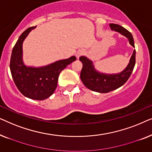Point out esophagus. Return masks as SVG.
<instances>
[{
  "label": "esophagus",
  "instance_id": "obj_1",
  "mask_svg": "<svg viewBox=\"0 0 152 152\" xmlns=\"http://www.w3.org/2000/svg\"><path fill=\"white\" fill-rule=\"evenodd\" d=\"M83 54H84V51H83L82 50H78L77 53V55H76L77 58H79L81 55H82Z\"/></svg>",
  "mask_w": 152,
  "mask_h": 152
}]
</instances>
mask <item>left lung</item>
<instances>
[{
    "mask_svg": "<svg viewBox=\"0 0 152 152\" xmlns=\"http://www.w3.org/2000/svg\"><path fill=\"white\" fill-rule=\"evenodd\" d=\"M110 28L112 30L120 33L129 39V43L135 48L134 41L130 32L120 25L111 23ZM83 67L80 73V78L85 86L95 92L106 93L115 90L126 83L132 73L136 64V50H134L131 57L128 66L120 73L105 74L101 73L95 69L92 61L88 58L82 56L80 57Z\"/></svg>",
    "mask_w": 152,
    "mask_h": 152,
    "instance_id": "obj_1",
    "label": "left lung"
}]
</instances>
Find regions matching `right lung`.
<instances>
[{"mask_svg": "<svg viewBox=\"0 0 152 152\" xmlns=\"http://www.w3.org/2000/svg\"><path fill=\"white\" fill-rule=\"evenodd\" d=\"M35 27L25 30L19 37L12 52L10 71L16 87L24 96L43 100L51 96L57 86L59 75L68 65L75 61L72 56L42 67H28L23 61L22 45L29 32Z\"/></svg>", "mask_w": 152, "mask_h": 152, "instance_id": "right-lung-1", "label": "right lung"}]
</instances>
